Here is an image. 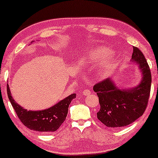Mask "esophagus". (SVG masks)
Wrapping results in <instances>:
<instances>
[{
  "mask_svg": "<svg viewBox=\"0 0 158 158\" xmlns=\"http://www.w3.org/2000/svg\"><path fill=\"white\" fill-rule=\"evenodd\" d=\"M82 93H83V94L85 95V96H87V95L91 94V91L89 89H84Z\"/></svg>",
  "mask_w": 158,
  "mask_h": 158,
  "instance_id": "esophagus-1",
  "label": "esophagus"
}]
</instances>
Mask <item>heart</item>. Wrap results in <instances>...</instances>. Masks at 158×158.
<instances>
[{
  "instance_id": "b5f03b06",
  "label": "heart",
  "mask_w": 158,
  "mask_h": 158,
  "mask_svg": "<svg viewBox=\"0 0 158 158\" xmlns=\"http://www.w3.org/2000/svg\"><path fill=\"white\" fill-rule=\"evenodd\" d=\"M110 52L104 47L97 48L87 56L89 61L93 62H97L102 61V66L99 70V74L106 75L110 72L114 65V60L112 56H107Z\"/></svg>"
}]
</instances>
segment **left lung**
Returning <instances> with one entry per match:
<instances>
[{"label":"left lung","instance_id":"8db88e82","mask_svg":"<svg viewBox=\"0 0 158 158\" xmlns=\"http://www.w3.org/2000/svg\"><path fill=\"white\" fill-rule=\"evenodd\" d=\"M132 60L143 73L140 84L135 88L120 89L110 78L94 84L100 110L97 118L108 127H122L134 123L145 112L150 94L152 77L148 62L138 48L133 47Z\"/></svg>","mask_w":158,"mask_h":158}]
</instances>
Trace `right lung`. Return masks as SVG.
<instances>
[{
	"label": "right lung",
	"instance_id": "1",
	"mask_svg": "<svg viewBox=\"0 0 158 158\" xmlns=\"http://www.w3.org/2000/svg\"><path fill=\"white\" fill-rule=\"evenodd\" d=\"M7 94L21 123L31 130L44 133L55 132L60 127L67 116L69 106L71 102L76 97V94H72L47 110L28 111L18 104L13 99L8 84Z\"/></svg>",
	"mask_w": 158,
	"mask_h": 158
}]
</instances>
